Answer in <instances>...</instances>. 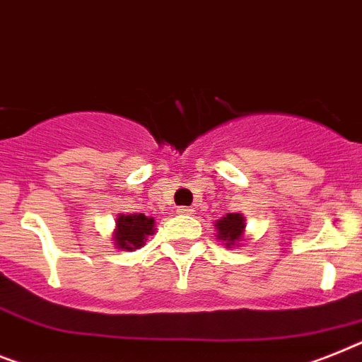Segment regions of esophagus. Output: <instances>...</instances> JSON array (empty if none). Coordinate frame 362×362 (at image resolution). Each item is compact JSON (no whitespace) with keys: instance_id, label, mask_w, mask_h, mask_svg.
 <instances>
[{"instance_id":"34e87169","label":"esophagus","mask_w":362,"mask_h":362,"mask_svg":"<svg viewBox=\"0 0 362 362\" xmlns=\"http://www.w3.org/2000/svg\"><path fill=\"white\" fill-rule=\"evenodd\" d=\"M193 211H195V209L187 208V206H182V208L176 209V214H178V215H191V214H193Z\"/></svg>"}]
</instances>
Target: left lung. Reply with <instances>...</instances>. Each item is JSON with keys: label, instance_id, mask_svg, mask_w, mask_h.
Instances as JSON below:
<instances>
[{"label": "left lung", "instance_id": "8db88e82", "mask_svg": "<svg viewBox=\"0 0 362 362\" xmlns=\"http://www.w3.org/2000/svg\"><path fill=\"white\" fill-rule=\"evenodd\" d=\"M245 217L241 214H228L226 217L218 218L215 223V230H217V239L223 241L228 248L239 247L238 243L243 239L245 233Z\"/></svg>", "mask_w": 362, "mask_h": 362}]
</instances>
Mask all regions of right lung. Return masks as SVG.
<instances>
[{
  "mask_svg": "<svg viewBox=\"0 0 362 362\" xmlns=\"http://www.w3.org/2000/svg\"><path fill=\"white\" fill-rule=\"evenodd\" d=\"M154 232V218L144 214H119L115 218L114 241L121 250H138L145 245L147 238Z\"/></svg>",
  "mask_w": 362,
  "mask_h": 362,
  "instance_id": "obj_1",
  "label": "right lung"
}]
</instances>
